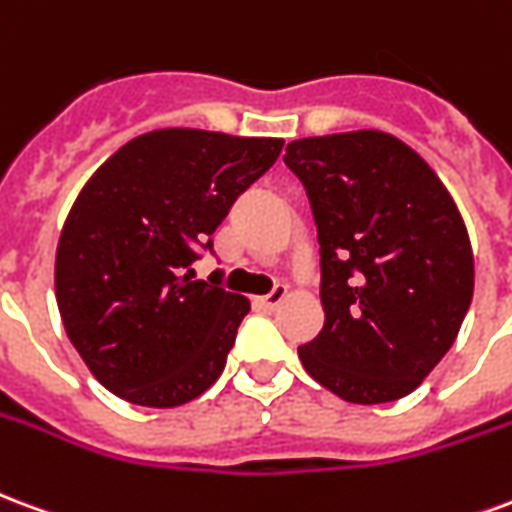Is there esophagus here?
<instances>
[{"mask_svg": "<svg viewBox=\"0 0 512 512\" xmlns=\"http://www.w3.org/2000/svg\"><path fill=\"white\" fill-rule=\"evenodd\" d=\"M285 299H288V288H285V285H277V288L271 290L268 296H263V299H257V304H260L263 310H277L279 304H282V301H285Z\"/></svg>", "mask_w": 512, "mask_h": 512, "instance_id": "esophagus-1", "label": "esophagus"}]
</instances>
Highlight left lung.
<instances>
[{"label": "left lung", "instance_id": "obj_1", "mask_svg": "<svg viewBox=\"0 0 512 512\" xmlns=\"http://www.w3.org/2000/svg\"><path fill=\"white\" fill-rule=\"evenodd\" d=\"M321 244V334L304 370L348 403L414 392L458 337L474 255L458 205L428 161L384 131L307 136L285 147Z\"/></svg>", "mask_w": 512, "mask_h": 512}]
</instances>
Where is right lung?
<instances>
[{"instance_id":"1","label":"right lung","mask_w":512,"mask_h":512,"mask_svg":"<svg viewBox=\"0 0 512 512\" xmlns=\"http://www.w3.org/2000/svg\"><path fill=\"white\" fill-rule=\"evenodd\" d=\"M271 136L158 128L106 158L62 227L54 288L84 365L128 403L183 406L222 376L249 312L197 249L282 150Z\"/></svg>"}]
</instances>
